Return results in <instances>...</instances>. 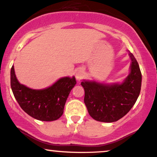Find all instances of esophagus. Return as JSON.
<instances>
[{"instance_id": "obj_1", "label": "esophagus", "mask_w": 157, "mask_h": 157, "mask_svg": "<svg viewBox=\"0 0 157 157\" xmlns=\"http://www.w3.org/2000/svg\"><path fill=\"white\" fill-rule=\"evenodd\" d=\"M82 75H83V70L82 69H79L76 73V78L77 80H80V79L82 77Z\"/></svg>"}]
</instances>
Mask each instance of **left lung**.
Segmentation results:
<instances>
[{
    "label": "left lung",
    "mask_w": 157,
    "mask_h": 157,
    "mask_svg": "<svg viewBox=\"0 0 157 157\" xmlns=\"http://www.w3.org/2000/svg\"><path fill=\"white\" fill-rule=\"evenodd\" d=\"M130 73L122 83L106 84L83 80L84 103L89 114L101 122L119 120L131 109L139 97L142 86V73L136 59L129 52Z\"/></svg>",
    "instance_id": "left-lung-1"
}]
</instances>
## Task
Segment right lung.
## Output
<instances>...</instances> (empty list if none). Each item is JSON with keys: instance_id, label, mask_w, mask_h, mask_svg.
Here are the masks:
<instances>
[{"instance_id": "add662e5", "label": "right lung", "mask_w": 157, "mask_h": 157, "mask_svg": "<svg viewBox=\"0 0 157 157\" xmlns=\"http://www.w3.org/2000/svg\"><path fill=\"white\" fill-rule=\"evenodd\" d=\"M10 83L15 98L26 113L37 120L51 121L63 114L67 98L77 82L75 77H65L46 89H32L18 82L13 65Z\"/></svg>"}]
</instances>
